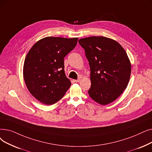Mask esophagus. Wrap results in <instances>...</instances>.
Listing matches in <instances>:
<instances>
[{
    "label": "esophagus",
    "mask_w": 152,
    "mask_h": 152,
    "mask_svg": "<svg viewBox=\"0 0 152 152\" xmlns=\"http://www.w3.org/2000/svg\"><path fill=\"white\" fill-rule=\"evenodd\" d=\"M74 81L75 82V83H79L80 81V79H78V80H74Z\"/></svg>",
    "instance_id": "1"
}]
</instances>
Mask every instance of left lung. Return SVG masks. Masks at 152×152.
Segmentation results:
<instances>
[{"label": "left lung", "instance_id": "1", "mask_svg": "<svg viewBox=\"0 0 152 152\" xmlns=\"http://www.w3.org/2000/svg\"><path fill=\"white\" fill-rule=\"evenodd\" d=\"M78 42L90 66L89 96L102 105L113 102L129 81L131 64L126 52L118 42L104 37L81 38Z\"/></svg>", "mask_w": 152, "mask_h": 152}]
</instances>
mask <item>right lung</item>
Instances as JSON below:
<instances>
[{
	"label": "right lung",
	"instance_id": "right-lung-1",
	"mask_svg": "<svg viewBox=\"0 0 152 152\" xmlns=\"http://www.w3.org/2000/svg\"><path fill=\"white\" fill-rule=\"evenodd\" d=\"M77 38L48 37L30 50L23 65V77L30 93L45 104L56 103L69 88L64 58L76 46Z\"/></svg>",
	"mask_w": 152,
	"mask_h": 152
}]
</instances>
